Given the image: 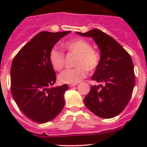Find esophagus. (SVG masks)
<instances>
[{"instance_id":"34e87169","label":"esophagus","mask_w":147,"mask_h":147,"mask_svg":"<svg viewBox=\"0 0 147 147\" xmlns=\"http://www.w3.org/2000/svg\"><path fill=\"white\" fill-rule=\"evenodd\" d=\"M67 85H68V87H75V86H76L77 84H68Z\"/></svg>"}]
</instances>
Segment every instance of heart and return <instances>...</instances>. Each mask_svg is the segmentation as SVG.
Wrapping results in <instances>:
<instances>
[{
	"label": "heart",
	"instance_id": "1",
	"mask_svg": "<svg viewBox=\"0 0 147 147\" xmlns=\"http://www.w3.org/2000/svg\"><path fill=\"white\" fill-rule=\"evenodd\" d=\"M64 47L69 53L77 54L75 62L77 67L65 69L58 75V80L61 83L77 84L87 76V69L93 71L98 67L100 55L92 48L88 41L81 38L74 39L65 43ZM49 61L55 70H60L64 66V54L56 47H53L49 53Z\"/></svg>",
	"mask_w": 147,
	"mask_h": 147
}]
</instances>
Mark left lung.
I'll use <instances>...</instances> for the list:
<instances>
[{
  "label": "left lung",
  "instance_id": "1",
  "mask_svg": "<svg viewBox=\"0 0 147 147\" xmlns=\"http://www.w3.org/2000/svg\"><path fill=\"white\" fill-rule=\"evenodd\" d=\"M76 33L92 38L101 53L92 80L103 85L92 86L84 99V105L97 117H114L124 110L132 94L135 83L132 60L114 38L100 30Z\"/></svg>",
  "mask_w": 147,
  "mask_h": 147
}]
</instances>
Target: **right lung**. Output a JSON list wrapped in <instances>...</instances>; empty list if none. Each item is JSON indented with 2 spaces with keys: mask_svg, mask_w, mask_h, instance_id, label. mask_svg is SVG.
<instances>
[{
  "mask_svg": "<svg viewBox=\"0 0 147 147\" xmlns=\"http://www.w3.org/2000/svg\"><path fill=\"white\" fill-rule=\"evenodd\" d=\"M70 32H39L22 47L12 62V95L23 115L36 123L51 121L64 107V94L68 86L51 87L56 77L49 53Z\"/></svg>",
  "mask_w": 147,
  "mask_h": 147,
  "instance_id": "add662e5",
  "label": "right lung"
}]
</instances>
